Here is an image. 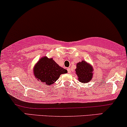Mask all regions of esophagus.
Listing matches in <instances>:
<instances>
[{"label": "esophagus", "mask_w": 127, "mask_h": 127, "mask_svg": "<svg viewBox=\"0 0 127 127\" xmlns=\"http://www.w3.org/2000/svg\"><path fill=\"white\" fill-rule=\"evenodd\" d=\"M67 71H68V73H71V69H70V68H68V69H67Z\"/></svg>", "instance_id": "esophagus-1"}]
</instances>
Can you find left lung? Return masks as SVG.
Wrapping results in <instances>:
<instances>
[{"mask_svg":"<svg viewBox=\"0 0 127 127\" xmlns=\"http://www.w3.org/2000/svg\"><path fill=\"white\" fill-rule=\"evenodd\" d=\"M78 79L81 83L89 82L92 80L94 75V68L90 64L82 60L76 64L75 69Z\"/></svg>","mask_w":127,"mask_h":127,"instance_id":"left-lung-1","label":"left lung"}]
</instances>
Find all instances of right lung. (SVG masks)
<instances>
[{
    "mask_svg": "<svg viewBox=\"0 0 127 127\" xmlns=\"http://www.w3.org/2000/svg\"><path fill=\"white\" fill-rule=\"evenodd\" d=\"M68 72L66 69L59 66L52 58L43 56L35 64L33 75L38 81L45 83L47 86L54 84L61 75Z\"/></svg>",
    "mask_w": 127,
    "mask_h": 127,
    "instance_id": "obj_1",
    "label": "right lung"
}]
</instances>
